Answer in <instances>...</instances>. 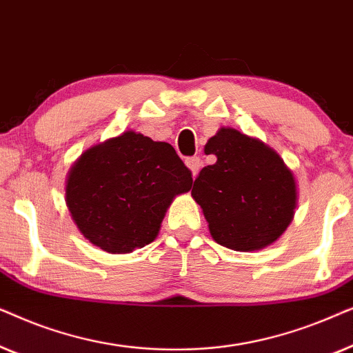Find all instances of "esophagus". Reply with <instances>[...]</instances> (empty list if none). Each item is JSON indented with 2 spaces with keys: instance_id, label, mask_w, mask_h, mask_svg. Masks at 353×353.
<instances>
[{
  "instance_id": "34e87169",
  "label": "esophagus",
  "mask_w": 353,
  "mask_h": 353,
  "mask_svg": "<svg viewBox=\"0 0 353 353\" xmlns=\"http://www.w3.org/2000/svg\"><path fill=\"white\" fill-rule=\"evenodd\" d=\"M186 167L191 170L192 176H197V173H199L201 167H202L201 157H190V159H186Z\"/></svg>"
}]
</instances>
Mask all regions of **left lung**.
<instances>
[{"label": "left lung", "mask_w": 353, "mask_h": 353, "mask_svg": "<svg viewBox=\"0 0 353 353\" xmlns=\"http://www.w3.org/2000/svg\"><path fill=\"white\" fill-rule=\"evenodd\" d=\"M216 162L201 170L191 196L201 205L215 243L238 252L273 244L291 225L297 181L281 156L231 127L207 141Z\"/></svg>", "instance_id": "left-lung-1"}]
</instances>
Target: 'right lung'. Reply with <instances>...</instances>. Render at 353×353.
Returning <instances> with one entry per match:
<instances>
[{"label": "right lung", "instance_id": "add662e5", "mask_svg": "<svg viewBox=\"0 0 353 353\" xmlns=\"http://www.w3.org/2000/svg\"><path fill=\"white\" fill-rule=\"evenodd\" d=\"M191 185V172L170 144L128 130L77 159L67 173L65 204L91 244L130 254L157 238L175 196Z\"/></svg>", "mask_w": 353, "mask_h": 353}]
</instances>
